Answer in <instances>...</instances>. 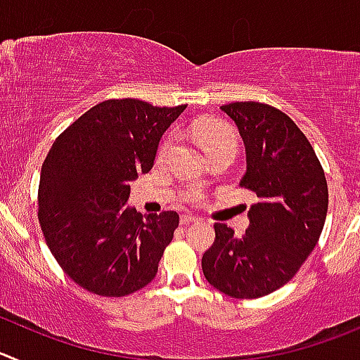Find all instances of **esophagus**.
<instances>
[{
  "label": "esophagus",
  "instance_id": "1",
  "mask_svg": "<svg viewBox=\"0 0 360 360\" xmlns=\"http://www.w3.org/2000/svg\"><path fill=\"white\" fill-rule=\"evenodd\" d=\"M193 221H199V218L191 217V214H183L181 217V226H188V224H193Z\"/></svg>",
  "mask_w": 360,
  "mask_h": 360
}]
</instances>
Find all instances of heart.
I'll return each instance as SVG.
<instances>
[{
    "label": "heart",
    "instance_id": "obj_1",
    "mask_svg": "<svg viewBox=\"0 0 360 360\" xmlns=\"http://www.w3.org/2000/svg\"><path fill=\"white\" fill-rule=\"evenodd\" d=\"M191 136L195 139V142L199 143L200 149L211 156L214 153H220V150H236L238 146V136L234 133L233 127L229 124L221 122L218 119H210V117H204V119L195 120V122L191 124ZM174 143V134H169V136H165V140L161 142L160 150H158V158H165L169 154L170 147ZM186 200L190 202H199L202 199V193L197 190L188 191Z\"/></svg>",
    "mask_w": 360,
    "mask_h": 360
}]
</instances>
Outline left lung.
<instances>
[{
	"label": "left lung",
	"instance_id": "1",
	"mask_svg": "<svg viewBox=\"0 0 360 360\" xmlns=\"http://www.w3.org/2000/svg\"><path fill=\"white\" fill-rule=\"evenodd\" d=\"M220 110L243 139L247 172L240 186L257 202L248 210L243 236L214 224L202 271L221 293L259 298L290 282L316 247L328 210L327 179L312 146L286 113L256 101Z\"/></svg>",
	"mask_w": 360,
	"mask_h": 360
}]
</instances>
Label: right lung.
Wrapping results in <instances>:
<instances>
[{"label":"right lung","instance_id":"1","mask_svg":"<svg viewBox=\"0 0 360 360\" xmlns=\"http://www.w3.org/2000/svg\"><path fill=\"white\" fill-rule=\"evenodd\" d=\"M184 108L103 101L49 149L40 172L39 221L55 259L83 290L126 297L156 277L179 214L163 211L143 220L126 202L129 183L153 169L161 136Z\"/></svg>","mask_w":360,"mask_h":360}]
</instances>
